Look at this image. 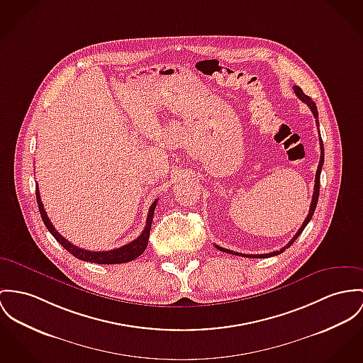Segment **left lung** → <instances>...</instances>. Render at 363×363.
<instances>
[{
    "label": "left lung",
    "mask_w": 363,
    "mask_h": 363,
    "mask_svg": "<svg viewBox=\"0 0 363 363\" xmlns=\"http://www.w3.org/2000/svg\"><path fill=\"white\" fill-rule=\"evenodd\" d=\"M294 88V92H296V95L298 96V99H301L304 104H307L308 108L311 109V112L313 114V117L316 118V125L319 127V120H318V109H316V105H315V102L306 95L304 92H303V89L298 86V85H294L293 86ZM320 134V133H319ZM319 143H320V160H319V164H318V169H316V175H315V186H313V195H312V201H311V206H309V213H308L307 218H306V221L303 223L301 225V228L298 229V232L294 235V238L284 246V247H281L280 250L274 251V252H268V254H242V252H238V251H232L228 250V249H223L221 246H218V245H216V247L220 251H223V252H228V254H235V255H242V257H250V258H268V257H274V255H279L280 252H283V251L286 250L287 247H290L293 243H294V240L301 235V232L306 229V226H307L308 223L311 221V218H312V216H313V213H315V208H316V204H318V197H319V185H320V172H322V166H323V162H325V149H323V142H322V138H319Z\"/></svg>",
    "instance_id": "left-lung-1"
}]
</instances>
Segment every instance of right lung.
<instances>
[{
	"label": "right lung",
	"mask_w": 363,
	"mask_h": 363,
	"mask_svg": "<svg viewBox=\"0 0 363 363\" xmlns=\"http://www.w3.org/2000/svg\"><path fill=\"white\" fill-rule=\"evenodd\" d=\"M35 197H37V204H38V210H40L41 218H43V221L45 223L47 229L51 232V235L55 238L60 246H63L66 250L72 252L76 258H79L82 261L95 262V264H108V265H111V264H124V262H130V261L138 258L140 254L146 249V246H147L149 233H150V228H152V221H153V214H155V208H156V204H157V199L152 203V206L149 208V213H147L145 229L142 230V233L135 240H133L131 243H128L125 246H121L118 249H113V250L91 251L74 246L73 243L66 240L60 233H57L55 226L51 223L47 213H45V210H44V206H43L41 197H40L38 186H35Z\"/></svg>",
	"instance_id": "obj_1"
}]
</instances>
